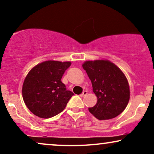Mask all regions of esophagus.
Here are the masks:
<instances>
[{
	"label": "esophagus",
	"instance_id": "esophagus-1",
	"mask_svg": "<svg viewBox=\"0 0 154 154\" xmlns=\"http://www.w3.org/2000/svg\"><path fill=\"white\" fill-rule=\"evenodd\" d=\"M87 94H88V92L86 91H84L82 92V94H80V96L81 97H84V96H85V95H87Z\"/></svg>",
	"mask_w": 154,
	"mask_h": 154
}]
</instances>
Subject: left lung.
Returning <instances> with one entry per match:
<instances>
[{"label":"left lung","instance_id":"left-lung-1","mask_svg":"<svg viewBox=\"0 0 154 154\" xmlns=\"http://www.w3.org/2000/svg\"><path fill=\"white\" fill-rule=\"evenodd\" d=\"M91 80L98 100L89 111L98 119H113L119 115L130 100V86L123 72L106 59L85 61L82 65Z\"/></svg>","mask_w":154,"mask_h":154}]
</instances>
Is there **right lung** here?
<instances>
[{"label":"right lung","instance_id":"right-lung-1","mask_svg":"<svg viewBox=\"0 0 154 154\" xmlns=\"http://www.w3.org/2000/svg\"><path fill=\"white\" fill-rule=\"evenodd\" d=\"M70 61L48 60L35 66L22 85L24 103L32 114L48 119L61 113L74 95L61 81Z\"/></svg>","mask_w":154,"mask_h":154}]
</instances>
